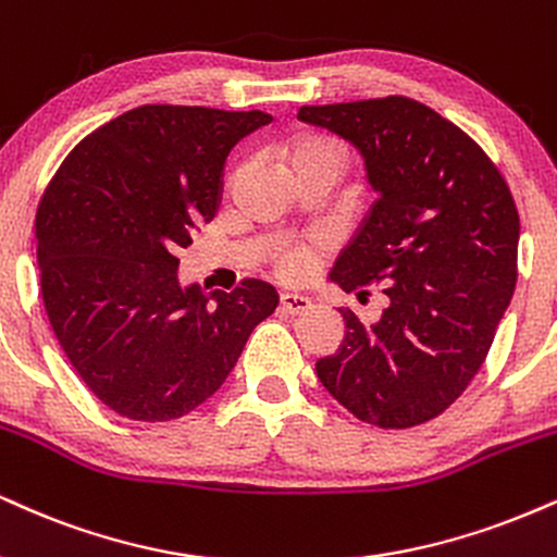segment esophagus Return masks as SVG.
Segmentation results:
<instances>
[{
    "label": "esophagus",
    "instance_id": "1",
    "mask_svg": "<svg viewBox=\"0 0 557 557\" xmlns=\"http://www.w3.org/2000/svg\"><path fill=\"white\" fill-rule=\"evenodd\" d=\"M280 308H283L285 313H304L311 308V298L304 296V293H293L287 290L280 296Z\"/></svg>",
    "mask_w": 557,
    "mask_h": 557
}]
</instances>
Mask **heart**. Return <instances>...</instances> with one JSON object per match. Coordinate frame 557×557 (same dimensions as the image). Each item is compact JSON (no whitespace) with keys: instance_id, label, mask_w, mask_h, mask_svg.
Wrapping results in <instances>:
<instances>
[{"instance_id":"obj_1","label":"heart","mask_w":557,"mask_h":557,"mask_svg":"<svg viewBox=\"0 0 557 557\" xmlns=\"http://www.w3.org/2000/svg\"><path fill=\"white\" fill-rule=\"evenodd\" d=\"M285 163L290 165V171L304 169V165H332V169H343L345 152L339 147L337 139L324 137V134H298V137L287 139L283 147ZM311 249H304V246H296V249H285L277 259V270L285 277H300L306 274L308 264H311Z\"/></svg>"}]
</instances>
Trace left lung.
<instances>
[{
  "label": "left lung",
  "mask_w": 557,
  "mask_h": 557,
  "mask_svg": "<svg viewBox=\"0 0 557 557\" xmlns=\"http://www.w3.org/2000/svg\"><path fill=\"white\" fill-rule=\"evenodd\" d=\"M298 119L360 152L376 202L330 283L384 285L386 308H345V337L317 376L355 418L412 428L465 392L511 304L519 212L491 158L459 126L405 96L304 106Z\"/></svg>",
  "instance_id": "1"
}]
</instances>
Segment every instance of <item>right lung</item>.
Instances as JSON below:
<instances>
[{"instance_id":"add662e5","label":"right lung","mask_w":557,"mask_h":557,"mask_svg":"<svg viewBox=\"0 0 557 557\" xmlns=\"http://www.w3.org/2000/svg\"><path fill=\"white\" fill-rule=\"evenodd\" d=\"M264 111L139 106L66 156L36 212L46 313L77 376L109 410L163 423L231 376L277 290L205 293L178 251L218 210L227 152Z\"/></svg>"}]
</instances>
